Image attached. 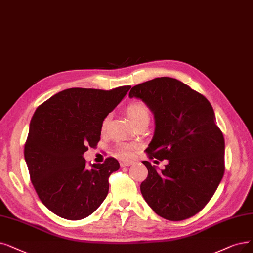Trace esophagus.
Instances as JSON below:
<instances>
[{
	"label": "esophagus",
	"mask_w": 253,
	"mask_h": 253,
	"mask_svg": "<svg viewBox=\"0 0 253 253\" xmlns=\"http://www.w3.org/2000/svg\"><path fill=\"white\" fill-rule=\"evenodd\" d=\"M132 165V162L130 161H120V166L121 167H126V166H130Z\"/></svg>",
	"instance_id": "34e87169"
}]
</instances>
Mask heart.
<instances>
[{"label":"heart","mask_w":253,"mask_h":253,"mask_svg":"<svg viewBox=\"0 0 253 253\" xmlns=\"http://www.w3.org/2000/svg\"><path fill=\"white\" fill-rule=\"evenodd\" d=\"M126 114L130 121L134 124V126L140 124V123H144V121H149L150 117V112L148 107L142 103V102H135L129 104L126 107ZM109 117H106L102 124V130L104 132L107 124H108ZM134 148V145L132 144H120L117 146V154L120 157H129L132 155V150Z\"/></svg>","instance_id":"1"}]
</instances>
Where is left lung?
Listing matches in <instances>:
<instances>
[{"label": "left lung", "instance_id": "1", "mask_svg": "<svg viewBox=\"0 0 253 253\" xmlns=\"http://www.w3.org/2000/svg\"><path fill=\"white\" fill-rule=\"evenodd\" d=\"M155 117L145 149L149 159L167 160L163 170L143 164L148 175L140 190L156 214L170 221L196 215L214 195L224 174V138L209 100L180 81L162 77L130 89ZM156 164L158 161H155Z\"/></svg>", "mask_w": 253, "mask_h": 253}]
</instances>
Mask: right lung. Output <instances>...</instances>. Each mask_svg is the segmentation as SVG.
I'll list each match as a JSON object with an SVG mask.
<instances>
[{"label":"right lung","instance_id":"add662e5","mask_svg":"<svg viewBox=\"0 0 253 253\" xmlns=\"http://www.w3.org/2000/svg\"><path fill=\"white\" fill-rule=\"evenodd\" d=\"M129 88H69L36 109L25 160L39 199L57 216L84 219L107 197L109 176L119 169L118 161L107 158L103 164L88 168L83 155L96 146L104 119Z\"/></svg>","mask_w":253,"mask_h":253}]
</instances>
